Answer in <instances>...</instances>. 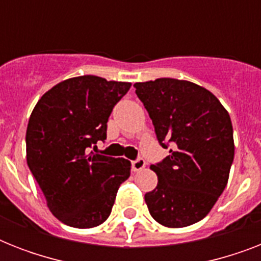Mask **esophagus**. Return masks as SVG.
Listing matches in <instances>:
<instances>
[{
    "label": "esophagus",
    "instance_id": "esophagus-1",
    "mask_svg": "<svg viewBox=\"0 0 261 261\" xmlns=\"http://www.w3.org/2000/svg\"><path fill=\"white\" fill-rule=\"evenodd\" d=\"M146 167V163H145V160L143 159H138L135 160V161H133V164H131V168H133V172H139L142 171L143 168Z\"/></svg>",
    "mask_w": 261,
    "mask_h": 261
}]
</instances>
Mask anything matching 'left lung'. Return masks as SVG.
I'll return each instance as SVG.
<instances>
[{
	"label": "left lung",
	"mask_w": 261,
	"mask_h": 261,
	"mask_svg": "<svg viewBox=\"0 0 261 261\" xmlns=\"http://www.w3.org/2000/svg\"><path fill=\"white\" fill-rule=\"evenodd\" d=\"M155 134L173 149L163 163L150 165L159 177L145 194L153 218L163 226L186 227L203 219L229 180L234 139L229 112L198 84L174 79L134 84Z\"/></svg>",
	"instance_id": "left-lung-1"
}]
</instances>
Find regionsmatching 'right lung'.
<instances>
[{"label": "right lung", "instance_id": "obj_1", "mask_svg": "<svg viewBox=\"0 0 261 261\" xmlns=\"http://www.w3.org/2000/svg\"><path fill=\"white\" fill-rule=\"evenodd\" d=\"M131 83L80 75L61 81L36 102L27 127V164L47 207L67 226L90 229L110 217L130 177L126 159L88 153L107 138L112 108Z\"/></svg>", "mask_w": 261, "mask_h": 261}]
</instances>
